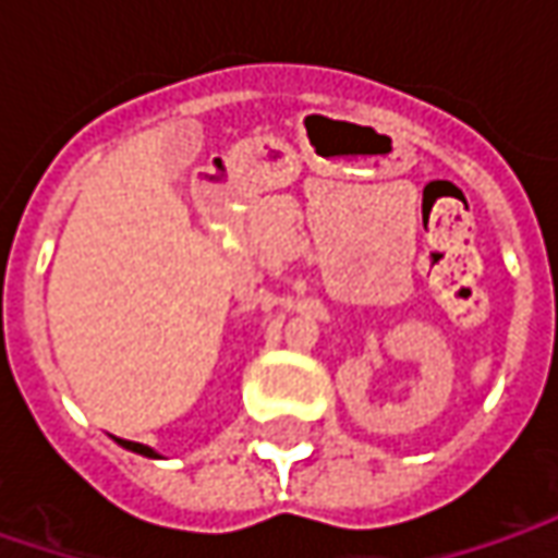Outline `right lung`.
I'll list each match as a JSON object with an SVG mask.
<instances>
[{
  "mask_svg": "<svg viewBox=\"0 0 558 558\" xmlns=\"http://www.w3.org/2000/svg\"><path fill=\"white\" fill-rule=\"evenodd\" d=\"M120 447H126V450H133V453H140V457H151V460H161V453L158 450H151V447H145V444H136V440H120Z\"/></svg>",
  "mask_w": 558,
  "mask_h": 558,
  "instance_id": "1",
  "label": "right lung"
}]
</instances>
